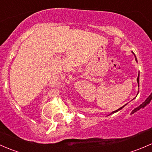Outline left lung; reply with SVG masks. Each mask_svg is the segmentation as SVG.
I'll return each mask as SVG.
<instances>
[{"instance_id":"obj_1","label":"left lung","mask_w":152,"mask_h":152,"mask_svg":"<svg viewBox=\"0 0 152 152\" xmlns=\"http://www.w3.org/2000/svg\"><path fill=\"white\" fill-rule=\"evenodd\" d=\"M132 53H133V52H132ZM133 54H134V53H133ZM134 56H135V55H134ZM135 60H136V61H137V59H136V56H135ZM137 84H138V87H139V74H138V76H137ZM126 104H125V105H124V106H123V107H121V108H119V109H118V110H115V111H113V113H111V114H113V113H116V112H118V111H119V110H121V109H122V108H123V107H125V106H126ZM111 114H110V115H111Z\"/></svg>"}]
</instances>
